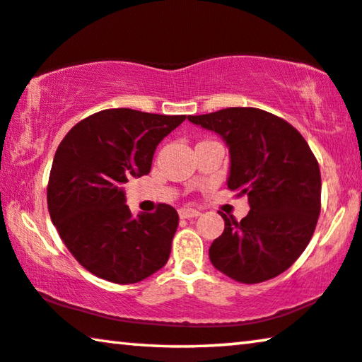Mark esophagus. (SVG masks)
I'll return each instance as SVG.
<instances>
[{
  "mask_svg": "<svg viewBox=\"0 0 362 362\" xmlns=\"http://www.w3.org/2000/svg\"><path fill=\"white\" fill-rule=\"evenodd\" d=\"M179 216L182 219H192V218H198L199 211H197V209H193V208H180Z\"/></svg>",
  "mask_w": 362,
  "mask_h": 362,
  "instance_id": "1",
  "label": "esophagus"
}]
</instances>
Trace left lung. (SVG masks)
<instances>
[{
  "instance_id": "obj_1",
  "label": "left lung",
  "mask_w": 362,
  "mask_h": 362,
  "mask_svg": "<svg viewBox=\"0 0 362 362\" xmlns=\"http://www.w3.org/2000/svg\"><path fill=\"white\" fill-rule=\"evenodd\" d=\"M224 138L230 153L228 188L247 195L244 219L224 218L209 247L216 269L255 284L286 272L305 250L320 214V167L304 136L281 117L255 107L188 115Z\"/></svg>"
}]
</instances>
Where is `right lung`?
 <instances>
[{
    "label": "right lung",
    "instance_id": "add662e5",
    "mask_svg": "<svg viewBox=\"0 0 362 362\" xmlns=\"http://www.w3.org/2000/svg\"><path fill=\"white\" fill-rule=\"evenodd\" d=\"M187 115L97 112L69 129L53 158L48 213L71 255L107 281H143L169 260L179 214L160 203L133 216L123 187L149 174L156 146Z\"/></svg>",
    "mask_w": 362,
    "mask_h": 362
}]
</instances>
